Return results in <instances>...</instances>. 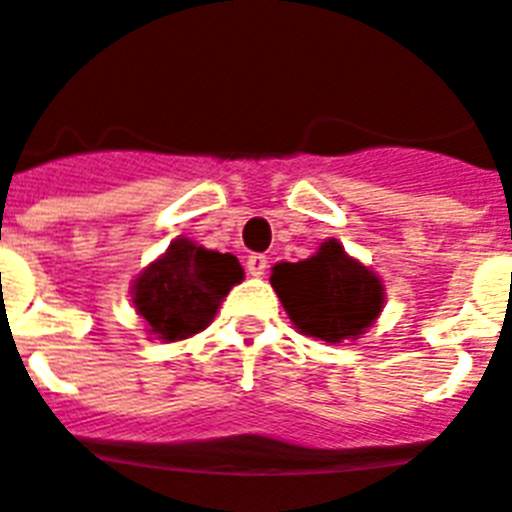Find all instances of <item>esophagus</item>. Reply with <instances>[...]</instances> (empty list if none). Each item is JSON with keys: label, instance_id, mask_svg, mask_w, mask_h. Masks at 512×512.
<instances>
[{"label": "esophagus", "instance_id": "1", "mask_svg": "<svg viewBox=\"0 0 512 512\" xmlns=\"http://www.w3.org/2000/svg\"><path fill=\"white\" fill-rule=\"evenodd\" d=\"M265 268H268V257L265 255L255 252V255L247 257V273H252V276H263Z\"/></svg>", "mask_w": 512, "mask_h": 512}]
</instances>
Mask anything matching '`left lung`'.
<instances>
[{"instance_id": "8db88e82", "label": "left lung", "mask_w": 512, "mask_h": 512, "mask_svg": "<svg viewBox=\"0 0 512 512\" xmlns=\"http://www.w3.org/2000/svg\"><path fill=\"white\" fill-rule=\"evenodd\" d=\"M271 287L295 329L332 345L364 335L385 303L382 281L337 239L324 241L308 260L273 265Z\"/></svg>"}]
</instances>
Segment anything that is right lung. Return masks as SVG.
Returning a JSON list of instances; mask_svg holds the SVG:
<instances>
[{"mask_svg":"<svg viewBox=\"0 0 512 512\" xmlns=\"http://www.w3.org/2000/svg\"><path fill=\"white\" fill-rule=\"evenodd\" d=\"M244 279V268L228 252H212L191 239H175L159 260L138 273L132 305L148 332L164 342L185 340L215 319L223 297Z\"/></svg>","mask_w":512,"mask_h":512,"instance_id":"obj_1","label":"right lung"}]
</instances>
